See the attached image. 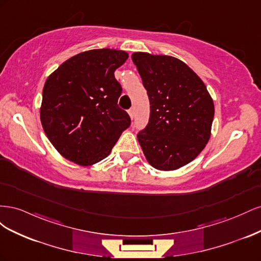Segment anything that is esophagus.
I'll return each mask as SVG.
<instances>
[{
	"label": "esophagus",
	"instance_id": "34e87169",
	"mask_svg": "<svg viewBox=\"0 0 261 261\" xmlns=\"http://www.w3.org/2000/svg\"><path fill=\"white\" fill-rule=\"evenodd\" d=\"M128 114H129L130 118L133 120V118H134V115H135V109H134V108L129 109V110H128Z\"/></svg>",
	"mask_w": 261,
	"mask_h": 261
}]
</instances>
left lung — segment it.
I'll list each match as a JSON object with an SVG mask.
<instances>
[{"mask_svg":"<svg viewBox=\"0 0 261 261\" xmlns=\"http://www.w3.org/2000/svg\"><path fill=\"white\" fill-rule=\"evenodd\" d=\"M132 60L150 101L148 125L137 135L141 149L154 169L177 170L209 141L213 100L198 75L176 58L135 52Z\"/></svg>","mask_w":261,"mask_h":261,"instance_id":"left-lung-1","label":"left lung"}]
</instances>
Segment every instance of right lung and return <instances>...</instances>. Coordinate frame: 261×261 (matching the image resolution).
Listing matches in <instances>:
<instances>
[{"instance_id": "right-lung-1", "label": "right lung", "mask_w": 261, "mask_h": 261, "mask_svg": "<svg viewBox=\"0 0 261 261\" xmlns=\"http://www.w3.org/2000/svg\"><path fill=\"white\" fill-rule=\"evenodd\" d=\"M127 59L122 50L85 51L65 61L45 81L41 124L65 159L84 167L103 160L129 127V115L117 106L122 87L114 77Z\"/></svg>"}]
</instances>
